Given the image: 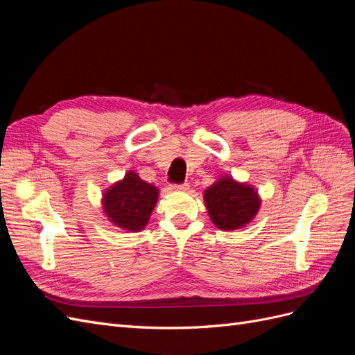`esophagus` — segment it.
<instances>
[{"mask_svg": "<svg viewBox=\"0 0 355 355\" xmlns=\"http://www.w3.org/2000/svg\"><path fill=\"white\" fill-rule=\"evenodd\" d=\"M170 189H171V191H178V192H185V191L189 189V185H188V184H180V185L171 184V185H170Z\"/></svg>", "mask_w": 355, "mask_h": 355, "instance_id": "esophagus-1", "label": "esophagus"}]
</instances>
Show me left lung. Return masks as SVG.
<instances>
[{"label": "left lung", "mask_w": 355, "mask_h": 355, "mask_svg": "<svg viewBox=\"0 0 355 355\" xmlns=\"http://www.w3.org/2000/svg\"><path fill=\"white\" fill-rule=\"evenodd\" d=\"M204 202L211 222L222 231L244 228L261 207L257 191L230 176H223L204 191Z\"/></svg>", "instance_id": "1"}]
</instances>
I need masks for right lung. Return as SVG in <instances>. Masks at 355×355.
<instances>
[{"label": "right lung", "instance_id": "right-lung-1", "mask_svg": "<svg viewBox=\"0 0 355 355\" xmlns=\"http://www.w3.org/2000/svg\"><path fill=\"white\" fill-rule=\"evenodd\" d=\"M158 201V189L142 180L135 171L103 192V211L115 227L137 232L146 227Z\"/></svg>", "mask_w": 355, "mask_h": 355}]
</instances>
